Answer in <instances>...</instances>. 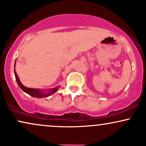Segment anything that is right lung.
I'll return each instance as SVG.
<instances>
[{"label": "right lung", "instance_id": "obj_1", "mask_svg": "<svg viewBox=\"0 0 146 146\" xmlns=\"http://www.w3.org/2000/svg\"><path fill=\"white\" fill-rule=\"evenodd\" d=\"M15 63H16V60L15 62ZM14 74H15V79H16V80H17L18 85H19V87L21 88V90H22L23 91H24L25 93H26L27 94L30 95V96L34 97V98H47V97L53 95V93H55V92H56L57 90L59 89V88L60 87V85H59L56 87L52 88V89H44V90L38 89H32V88L26 87L21 84L20 80H19V77H18L17 73H16L15 70H14Z\"/></svg>", "mask_w": 146, "mask_h": 146}]
</instances>
